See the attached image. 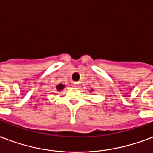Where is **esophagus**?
<instances>
[{"mask_svg":"<svg viewBox=\"0 0 153 153\" xmlns=\"http://www.w3.org/2000/svg\"><path fill=\"white\" fill-rule=\"evenodd\" d=\"M74 86L75 88H79L80 86H81V82H74Z\"/></svg>","mask_w":153,"mask_h":153,"instance_id":"1","label":"esophagus"}]
</instances>
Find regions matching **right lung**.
Wrapping results in <instances>:
<instances>
[{"mask_svg":"<svg viewBox=\"0 0 153 153\" xmlns=\"http://www.w3.org/2000/svg\"><path fill=\"white\" fill-rule=\"evenodd\" d=\"M65 86H63V85H62V84H59L56 87H57V91H60L62 89H63V87H64Z\"/></svg>","mask_w":153,"mask_h":153,"instance_id":"1","label":"right lung"}]
</instances>
